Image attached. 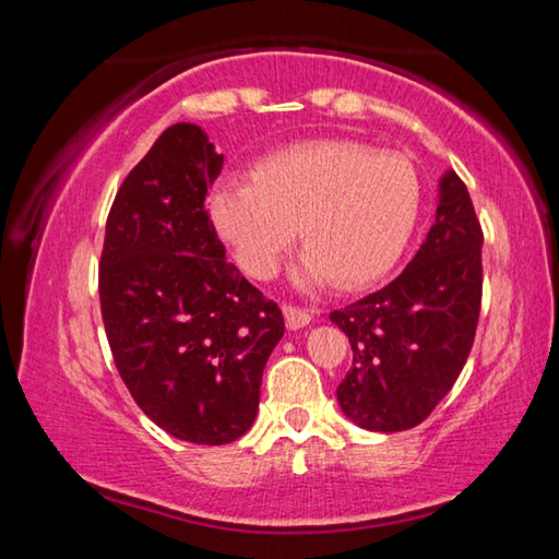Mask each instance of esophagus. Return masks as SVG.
Returning <instances> with one entry per match:
<instances>
[{"mask_svg": "<svg viewBox=\"0 0 559 559\" xmlns=\"http://www.w3.org/2000/svg\"><path fill=\"white\" fill-rule=\"evenodd\" d=\"M283 316H286V325L290 330H298L302 325L310 323V310L308 308H300V306H293V302H283Z\"/></svg>", "mask_w": 559, "mask_h": 559, "instance_id": "34e87169", "label": "esophagus"}]
</instances>
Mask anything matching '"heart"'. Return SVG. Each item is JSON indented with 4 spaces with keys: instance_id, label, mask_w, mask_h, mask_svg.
<instances>
[{
    "instance_id": "obj_1",
    "label": "heart",
    "mask_w": 559,
    "mask_h": 559,
    "mask_svg": "<svg viewBox=\"0 0 559 559\" xmlns=\"http://www.w3.org/2000/svg\"><path fill=\"white\" fill-rule=\"evenodd\" d=\"M421 210L409 157L355 140H308L261 157L251 177H222L210 192L214 229L249 276L266 281L298 236V278L365 288L400 261Z\"/></svg>"
}]
</instances>
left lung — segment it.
<instances>
[{
	"label": "left lung",
	"mask_w": 559,
	"mask_h": 559,
	"mask_svg": "<svg viewBox=\"0 0 559 559\" xmlns=\"http://www.w3.org/2000/svg\"><path fill=\"white\" fill-rule=\"evenodd\" d=\"M480 246L484 229L468 189L447 173L437 222L409 266L384 288L330 313L353 347L337 402L357 427L412 429L451 392L476 337Z\"/></svg>",
	"instance_id": "obj_1"
}]
</instances>
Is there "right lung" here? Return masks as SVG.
Masks as SVG:
<instances>
[{"mask_svg":"<svg viewBox=\"0 0 559 559\" xmlns=\"http://www.w3.org/2000/svg\"><path fill=\"white\" fill-rule=\"evenodd\" d=\"M222 165L202 128L169 126L122 179L98 269L103 325L132 400L202 447L249 431L286 328L278 302L226 261L204 206Z\"/></svg>","mask_w":559,"mask_h":559,"instance_id":"right-lung-1","label":"right lung"}]
</instances>
